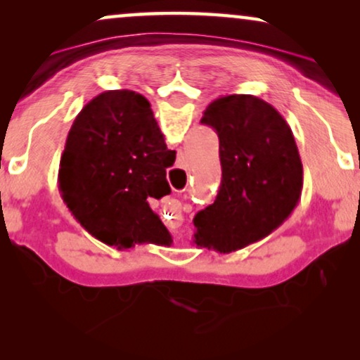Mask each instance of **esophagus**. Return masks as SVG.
Listing matches in <instances>:
<instances>
[{"mask_svg": "<svg viewBox=\"0 0 360 360\" xmlns=\"http://www.w3.org/2000/svg\"><path fill=\"white\" fill-rule=\"evenodd\" d=\"M175 191H179V190H175Z\"/></svg>", "mask_w": 360, "mask_h": 360, "instance_id": "34e87169", "label": "esophagus"}]
</instances>
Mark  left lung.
Returning a JSON list of instances; mask_svg holds the SVG:
<instances>
[{
	"mask_svg": "<svg viewBox=\"0 0 360 360\" xmlns=\"http://www.w3.org/2000/svg\"><path fill=\"white\" fill-rule=\"evenodd\" d=\"M201 122L218 132L223 179L214 203L195 216L193 243L229 254L269 236L293 213L303 165L287 121L257 96H221Z\"/></svg>",
	"mask_w": 360,
	"mask_h": 360,
	"instance_id": "8db88e82",
	"label": "left lung"
}]
</instances>
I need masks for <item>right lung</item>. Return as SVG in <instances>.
<instances>
[{"label": "right lung", "instance_id": "obj_1", "mask_svg": "<svg viewBox=\"0 0 360 360\" xmlns=\"http://www.w3.org/2000/svg\"><path fill=\"white\" fill-rule=\"evenodd\" d=\"M167 149L150 103L131 90H110L83 106L68 132L58 190L73 218L117 249L170 245L172 238L149 200L170 193Z\"/></svg>", "mask_w": 360, "mask_h": 360}]
</instances>
